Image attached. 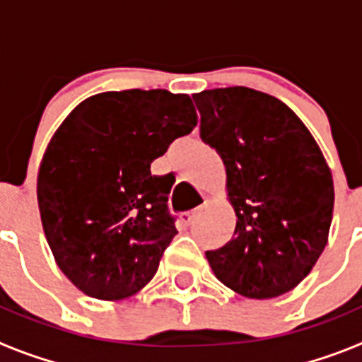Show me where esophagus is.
I'll use <instances>...</instances> for the list:
<instances>
[{"mask_svg":"<svg viewBox=\"0 0 362 362\" xmlns=\"http://www.w3.org/2000/svg\"><path fill=\"white\" fill-rule=\"evenodd\" d=\"M179 217H181V223H183L185 226H190L192 223H194V219H196V210H194V212H183Z\"/></svg>","mask_w":362,"mask_h":362,"instance_id":"esophagus-1","label":"esophagus"}]
</instances>
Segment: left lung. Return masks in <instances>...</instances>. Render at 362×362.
I'll return each instance as SVG.
<instances>
[{
  "mask_svg": "<svg viewBox=\"0 0 362 362\" xmlns=\"http://www.w3.org/2000/svg\"><path fill=\"white\" fill-rule=\"evenodd\" d=\"M201 139L219 152L238 223L206 252L221 283L250 299L296 288L325 250L334 181L312 134L283 101L228 86L194 95Z\"/></svg>",
  "mask_w": 362,
  "mask_h": 362,
  "instance_id": "8db88e82",
  "label": "left lung"
}]
</instances>
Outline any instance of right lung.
<instances>
[{"mask_svg":"<svg viewBox=\"0 0 362 362\" xmlns=\"http://www.w3.org/2000/svg\"><path fill=\"white\" fill-rule=\"evenodd\" d=\"M196 124L188 95L134 88L85 99L54 134L37 175L41 223L86 296L119 300L156 276L177 230L172 183L150 163Z\"/></svg>","mask_w":362,"mask_h":362,"instance_id":"add662e5","label":"right lung"}]
</instances>
